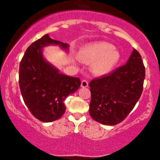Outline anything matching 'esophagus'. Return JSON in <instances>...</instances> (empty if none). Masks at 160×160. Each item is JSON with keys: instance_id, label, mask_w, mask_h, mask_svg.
<instances>
[{"instance_id": "obj_1", "label": "esophagus", "mask_w": 160, "mask_h": 160, "mask_svg": "<svg viewBox=\"0 0 160 160\" xmlns=\"http://www.w3.org/2000/svg\"><path fill=\"white\" fill-rule=\"evenodd\" d=\"M88 85H89L88 82H87V80L86 79L83 80L82 82V84H81V86H82V87H83V88H84V87H88Z\"/></svg>"}]
</instances>
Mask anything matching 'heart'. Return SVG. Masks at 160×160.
<instances>
[{
	"mask_svg": "<svg viewBox=\"0 0 160 160\" xmlns=\"http://www.w3.org/2000/svg\"><path fill=\"white\" fill-rule=\"evenodd\" d=\"M84 62L92 63V70L97 74L110 72L120 60V54L113 45L106 42H98L87 46L80 52Z\"/></svg>",
	"mask_w": 160,
	"mask_h": 160,
	"instance_id": "heart-1",
	"label": "heart"
}]
</instances>
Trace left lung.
<instances>
[{
    "mask_svg": "<svg viewBox=\"0 0 160 160\" xmlns=\"http://www.w3.org/2000/svg\"><path fill=\"white\" fill-rule=\"evenodd\" d=\"M145 76L141 54L134 49L127 64L92 80L90 117L106 125L122 122L141 98Z\"/></svg>",
    "mask_w": 160,
    "mask_h": 160,
    "instance_id": "obj_1",
    "label": "left lung"
}]
</instances>
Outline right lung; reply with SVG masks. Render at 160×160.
I'll return each mask as SVG.
<instances>
[{"instance_id":"1","label":"right lung","mask_w":160,"mask_h":160,"mask_svg":"<svg viewBox=\"0 0 160 160\" xmlns=\"http://www.w3.org/2000/svg\"><path fill=\"white\" fill-rule=\"evenodd\" d=\"M58 44L67 49L68 44L54 40L46 34L31 43L19 64V84L23 100L30 113L43 122L58 120L65 111L64 100L79 88V78L70 77L45 61L43 47Z\"/></svg>"}]
</instances>
